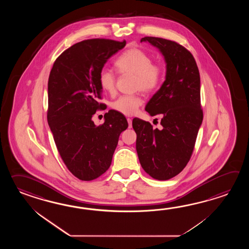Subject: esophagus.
Wrapping results in <instances>:
<instances>
[{"instance_id": "esophagus-1", "label": "esophagus", "mask_w": 249, "mask_h": 249, "mask_svg": "<svg viewBox=\"0 0 249 249\" xmlns=\"http://www.w3.org/2000/svg\"><path fill=\"white\" fill-rule=\"evenodd\" d=\"M127 122H128V127H129V128H132V118H127Z\"/></svg>"}]
</instances>
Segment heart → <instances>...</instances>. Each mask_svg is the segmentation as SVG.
Segmentation results:
<instances>
[{
  "instance_id": "heart-1",
  "label": "heart",
  "mask_w": 249,
  "mask_h": 249,
  "mask_svg": "<svg viewBox=\"0 0 249 249\" xmlns=\"http://www.w3.org/2000/svg\"><path fill=\"white\" fill-rule=\"evenodd\" d=\"M148 53L138 48L128 49L115 62L119 74L134 77L133 89L145 94L152 93L159 88L164 77V68L161 64L153 63ZM116 76L111 71L102 69L99 74L101 89L113 94L116 90ZM142 104L139 96H121L112 102L111 107L125 116H132Z\"/></svg>"
}]
</instances>
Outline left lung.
<instances>
[{
  "label": "left lung",
  "mask_w": 249,
  "mask_h": 249,
  "mask_svg": "<svg viewBox=\"0 0 249 249\" xmlns=\"http://www.w3.org/2000/svg\"><path fill=\"white\" fill-rule=\"evenodd\" d=\"M141 42H149L163 54L166 74L145 107L150 116L162 115V127L154 129L150 123L133 118L136 150L148 175L156 180H169L190 161L201 125L200 75L193 55L178 42L152 36Z\"/></svg>",
  "instance_id": "left-lung-1"
}]
</instances>
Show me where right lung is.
<instances>
[{
    "label": "right lung",
    "mask_w": 249,
    "mask_h": 249,
    "mask_svg": "<svg viewBox=\"0 0 249 249\" xmlns=\"http://www.w3.org/2000/svg\"><path fill=\"white\" fill-rule=\"evenodd\" d=\"M126 42L88 39L77 42L58 56L48 81L47 120L64 164L82 180H94L109 168L126 118L109 110L105 122L91 120L105 107L99 74L107 59Z\"/></svg>",
    "instance_id": "obj_1"
}]
</instances>
